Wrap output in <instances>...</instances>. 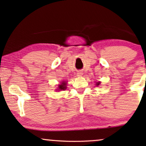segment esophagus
<instances>
[{
	"mask_svg": "<svg viewBox=\"0 0 146 146\" xmlns=\"http://www.w3.org/2000/svg\"><path fill=\"white\" fill-rule=\"evenodd\" d=\"M81 75H82V72H78V76H81Z\"/></svg>",
	"mask_w": 146,
	"mask_h": 146,
	"instance_id": "1",
	"label": "esophagus"
}]
</instances>
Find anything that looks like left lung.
<instances>
[{
    "label": "left lung",
    "instance_id": "obj_1",
    "mask_svg": "<svg viewBox=\"0 0 146 146\" xmlns=\"http://www.w3.org/2000/svg\"><path fill=\"white\" fill-rule=\"evenodd\" d=\"M100 83H101L100 82H96V84L95 85H96V86H99V85L100 84Z\"/></svg>",
    "mask_w": 146,
    "mask_h": 146
}]
</instances>
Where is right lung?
Masks as SVG:
<instances>
[{"instance_id": "obj_1", "label": "right lung", "mask_w": 146, "mask_h": 146, "mask_svg": "<svg viewBox=\"0 0 146 146\" xmlns=\"http://www.w3.org/2000/svg\"><path fill=\"white\" fill-rule=\"evenodd\" d=\"M66 88V82L63 81L60 84L58 85V90H64Z\"/></svg>"}]
</instances>
